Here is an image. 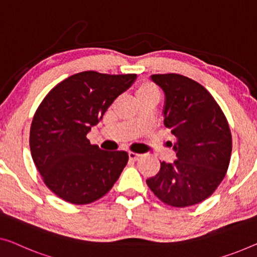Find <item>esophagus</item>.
I'll return each mask as SVG.
<instances>
[{
	"label": "esophagus",
	"mask_w": 257,
	"mask_h": 257,
	"mask_svg": "<svg viewBox=\"0 0 257 257\" xmlns=\"http://www.w3.org/2000/svg\"><path fill=\"white\" fill-rule=\"evenodd\" d=\"M128 156H129V159L132 160H137L141 157L140 153H135V152H129Z\"/></svg>",
	"instance_id": "obj_1"
}]
</instances>
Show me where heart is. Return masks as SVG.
Returning <instances> with one entry per match:
<instances>
[{"mask_svg":"<svg viewBox=\"0 0 257 257\" xmlns=\"http://www.w3.org/2000/svg\"><path fill=\"white\" fill-rule=\"evenodd\" d=\"M134 93H135V98L137 102L145 100V99H156L158 100L160 91L158 86L156 85L155 83L151 82V80H141V82L135 86V90H134Z\"/></svg>","mask_w":257,"mask_h":257,"instance_id":"heart-1","label":"heart"}]
</instances>
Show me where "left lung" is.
<instances>
[{
    "mask_svg": "<svg viewBox=\"0 0 257 257\" xmlns=\"http://www.w3.org/2000/svg\"><path fill=\"white\" fill-rule=\"evenodd\" d=\"M151 78L165 92L164 124L175 137L177 159L173 164L160 163L159 172L147 183L167 205L198 204L211 196L226 175L232 152L227 118L196 80L179 74H157Z\"/></svg>",
    "mask_w": 257,
    "mask_h": 257,
    "instance_id": "8db88e82",
    "label": "left lung"
}]
</instances>
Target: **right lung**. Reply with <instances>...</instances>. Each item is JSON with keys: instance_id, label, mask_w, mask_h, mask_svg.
I'll list each match as a JSON object with an SVG mask.
<instances>
[{"instance_id": "obj_1", "label": "right lung", "mask_w": 257, "mask_h": 257, "mask_svg": "<svg viewBox=\"0 0 257 257\" xmlns=\"http://www.w3.org/2000/svg\"><path fill=\"white\" fill-rule=\"evenodd\" d=\"M136 74L82 71L48 92L34 113L30 149L46 186L63 201L89 204L112 189L129 156L92 145L86 134Z\"/></svg>"}]
</instances>
